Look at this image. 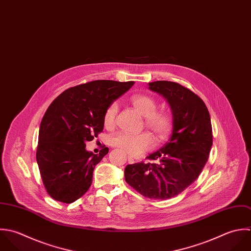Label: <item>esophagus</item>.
I'll use <instances>...</instances> for the list:
<instances>
[{
  "instance_id": "1",
  "label": "esophagus",
  "mask_w": 251,
  "mask_h": 251,
  "mask_svg": "<svg viewBox=\"0 0 251 251\" xmlns=\"http://www.w3.org/2000/svg\"><path fill=\"white\" fill-rule=\"evenodd\" d=\"M127 162H128V164H134L135 163L134 160L131 157H127Z\"/></svg>"
}]
</instances>
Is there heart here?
Returning <instances> with one entry per match:
<instances>
[{"label": "heart", "mask_w": 251, "mask_h": 251, "mask_svg": "<svg viewBox=\"0 0 251 251\" xmlns=\"http://www.w3.org/2000/svg\"><path fill=\"white\" fill-rule=\"evenodd\" d=\"M130 102L135 110L145 117V125L152 131L158 141H163L169 135L172 128V119L166 112L157 111L156 101L145 94H135L130 97ZM118 112L116 102L106 109L103 122L105 126L111 127L115 124ZM110 144L125 151L130 156H138L153 147L152 136L147 132L132 134L118 132L111 136Z\"/></svg>", "instance_id": "heart-1"}]
</instances>
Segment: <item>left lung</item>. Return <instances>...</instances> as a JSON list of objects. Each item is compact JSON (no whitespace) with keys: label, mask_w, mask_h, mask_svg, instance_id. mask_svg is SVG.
I'll list each match as a JSON object with an SVG mask.
<instances>
[{"label":"left lung","mask_w":251,"mask_h":251,"mask_svg":"<svg viewBox=\"0 0 251 251\" xmlns=\"http://www.w3.org/2000/svg\"><path fill=\"white\" fill-rule=\"evenodd\" d=\"M150 90L167 100L172 133L167 143L147 159L125 168V179L142 196L167 200L182 193L201 174L212 146L209 112L204 102L187 87L167 81L149 83Z\"/></svg>","instance_id":"8db88e82"}]
</instances>
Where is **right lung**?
I'll return each mask as SVG.
<instances>
[{
    "mask_svg": "<svg viewBox=\"0 0 251 251\" xmlns=\"http://www.w3.org/2000/svg\"><path fill=\"white\" fill-rule=\"evenodd\" d=\"M134 82L97 80L70 87L48 108L39 130L37 163L43 183L55 201L71 203L84 196L95 166L108 154L85 149L104 127L106 109Z\"/></svg>",
    "mask_w": 251,
    "mask_h": 251,
    "instance_id": "right-lung-1",
    "label": "right lung"
}]
</instances>
